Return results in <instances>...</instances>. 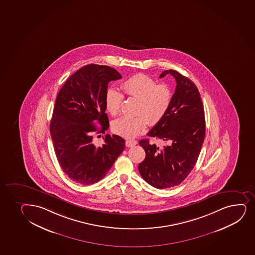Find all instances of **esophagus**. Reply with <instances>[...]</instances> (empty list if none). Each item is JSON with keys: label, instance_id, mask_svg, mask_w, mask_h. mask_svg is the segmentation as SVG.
<instances>
[{"label": "esophagus", "instance_id": "esophagus-1", "mask_svg": "<svg viewBox=\"0 0 255 255\" xmlns=\"http://www.w3.org/2000/svg\"><path fill=\"white\" fill-rule=\"evenodd\" d=\"M136 144H137V140L129 139V140H126V146H128V147H131V146H135Z\"/></svg>", "mask_w": 255, "mask_h": 255}]
</instances>
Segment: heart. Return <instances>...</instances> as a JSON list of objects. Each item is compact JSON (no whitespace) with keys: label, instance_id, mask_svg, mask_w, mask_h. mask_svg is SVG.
Listing matches in <instances>:
<instances>
[{"label":"heart","instance_id":"obj_1","mask_svg":"<svg viewBox=\"0 0 255 255\" xmlns=\"http://www.w3.org/2000/svg\"><path fill=\"white\" fill-rule=\"evenodd\" d=\"M126 96L139 100L136 116H123L113 126L114 130L124 137L133 138L143 132L148 124L158 123L163 119L172 101V92L166 84H156L152 78L143 74L133 75L121 84ZM124 95L117 89L109 88L106 92L107 110L113 116L121 113Z\"/></svg>","mask_w":255,"mask_h":255}]
</instances>
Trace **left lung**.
I'll list each match as a JSON object with an SVG mask.
<instances>
[{
    "label": "left lung",
    "instance_id": "left-lung-1",
    "mask_svg": "<svg viewBox=\"0 0 255 255\" xmlns=\"http://www.w3.org/2000/svg\"><path fill=\"white\" fill-rule=\"evenodd\" d=\"M171 75L176 80L175 93L165 116L147 133L164 140L160 146L149 139L140 140L146 157L139 163L140 175L155 188L178 186L197 163L205 137V117L198 87L175 70H165L160 78Z\"/></svg>",
    "mask_w": 255,
    "mask_h": 255
}]
</instances>
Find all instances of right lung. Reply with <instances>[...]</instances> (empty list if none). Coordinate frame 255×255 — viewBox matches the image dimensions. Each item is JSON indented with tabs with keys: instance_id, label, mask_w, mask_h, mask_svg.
Segmentation results:
<instances>
[{
	"instance_id": "1",
	"label": "right lung",
	"mask_w": 255,
	"mask_h": 255,
	"mask_svg": "<svg viewBox=\"0 0 255 255\" xmlns=\"http://www.w3.org/2000/svg\"><path fill=\"white\" fill-rule=\"evenodd\" d=\"M121 78L113 68L88 64L66 80L56 98L50 124L55 153L63 172L84 186L104 178L126 147V140L117 134H107L100 146L94 141L95 132L104 133L109 127L108 85Z\"/></svg>"
}]
</instances>
